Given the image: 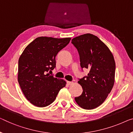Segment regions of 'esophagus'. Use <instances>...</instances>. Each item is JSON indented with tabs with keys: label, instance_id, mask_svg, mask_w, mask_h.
Instances as JSON below:
<instances>
[{
	"label": "esophagus",
	"instance_id": "1",
	"mask_svg": "<svg viewBox=\"0 0 133 133\" xmlns=\"http://www.w3.org/2000/svg\"><path fill=\"white\" fill-rule=\"evenodd\" d=\"M73 84V82H70V81H67V84L68 85H72Z\"/></svg>",
	"mask_w": 133,
	"mask_h": 133
}]
</instances>
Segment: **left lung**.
Returning a JSON list of instances; mask_svg holds the SVG:
<instances>
[{"label":"left lung","instance_id":"left-lung-1","mask_svg":"<svg viewBox=\"0 0 133 133\" xmlns=\"http://www.w3.org/2000/svg\"><path fill=\"white\" fill-rule=\"evenodd\" d=\"M72 43L78 51L81 67L90 70L87 76L79 80L83 92L75 100L81 108L93 109L104 102L114 87V55L97 36L90 33L74 37Z\"/></svg>","mask_w":133,"mask_h":133}]
</instances>
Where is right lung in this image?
<instances>
[{"instance_id":"right-lung-1","label":"right lung","mask_w":133,"mask_h":133,"mask_svg":"<svg viewBox=\"0 0 133 133\" xmlns=\"http://www.w3.org/2000/svg\"><path fill=\"white\" fill-rule=\"evenodd\" d=\"M70 37H37L27 45L18 60V81L25 98L39 108L51 104L58 92L66 86L63 79L50 73L55 67V57L67 46Z\"/></svg>"}]
</instances>
